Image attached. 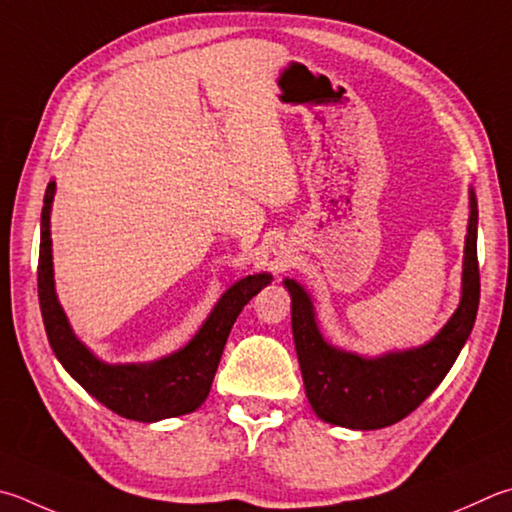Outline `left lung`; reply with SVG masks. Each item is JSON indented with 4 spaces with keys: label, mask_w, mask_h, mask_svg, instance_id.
Listing matches in <instances>:
<instances>
[{
    "label": "left lung",
    "mask_w": 512,
    "mask_h": 512,
    "mask_svg": "<svg viewBox=\"0 0 512 512\" xmlns=\"http://www.w3.org/2000/svg\"><path fill=\"white\" fill-rule=\"evenodd\" d=\"M468 235L463 246L461 297L457 311L425 345L360 356L322 336L313 300L297 280L284 277L291 295V324L304 392L324 423L349 430H380L412 414L448 376L475 327L479 309L475 190L468 188Z\"/></svg>",
    "instance_id": "8db88e82"
}]
</instances>
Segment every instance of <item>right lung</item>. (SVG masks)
I'll use <instances>...</instances> for the list:
<instances>
[{
    "label": "right lung",
    "instance_id": "add662e5",
    "mask_svg": "<svg viewBox=\"0 0 512 512\" xmlns=\"http://www.w3.org/2000/svg\"><path fill=\"white\" fill-rule=\"evenodd\" d=\"M53 197L55 181H49L40 219L37 295H40L44 329L55 358L98 403L129 421L156 423L163 418L199 410L210 394L221 353H224L228 333L237 315L264 286L273 282V277L268 273H255L232 282L212 306L199 331L181 349L150 362H107L98 358L73 333L67 313L55 293L51 239Z\"/></svg>",
    "mask_w": 512,
    "mask_h": 512
}]
</instances>
